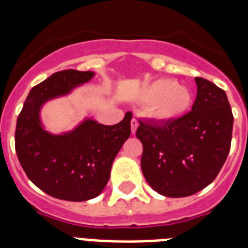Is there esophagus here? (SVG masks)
Listing matches in <instances>:
<instances>
[{
  "instance_id": "esophagus-1",
  "label": "esophagus",
  "mask_w": 248,
  "mask_h": 248,
  "mask_svg": "<svg viewBox=\"0 0 248 248\" xmlns=\"http://www.w3.org/2000/svg\"><path fill=\"white\" fill-rule=\"evenodd\" d=\"M138 126H139V122H138V120H136V118H132V120H131V131H132V134H135L136 130H138Z\"/></svg>"
}]
</instances>
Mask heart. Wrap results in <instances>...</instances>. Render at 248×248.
<instances>
[{"label": "heart", "mask_w": 248, "mask_h": 248, "mask_svg": "<svg viewBox=\"0 0 248 248\" xmlns=\"http://www.w3.org/2000/svg\"><path fill=\"white\" fill-rule=\"evenodd\" d=\"M140 97L152 104V116L163 122L179 120L192 105V93L188 87L170 78L155 79L147 85L141 90Z\"/></svg>", "instance_id": "1"}]
</instances>
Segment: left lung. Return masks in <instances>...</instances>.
I'll return each instance as SVG.
<instances>
[{
	"label": "left lung",
	"mask_w": 248,
	"mask_h": 248,
	"mask_svg": "<svg viewBox=\"0 0 248 248\" xmlns=\"http://www.w3.org/2000/svg\"><path fill=\"white\" fill-rule=\"evenodd\" d=\"M192 110L172 122L139 121L141 170L165 197L192 196L211 184L231 151L233 113L224 90L197 77Z\"/></svg>",
	"instance_id": "left-lung-1"
}]
</instances>
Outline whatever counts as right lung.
Segmentation results:
<instances>
[{
  "instance_id": "1",
  "label": "right lung",
  "mask_w": 248,
  "mask_h": 248,
  "mask_svg": "<svg viewBox=\"0 0 248 248\" xmlns=\"http://www.w3.org/2000/svg\"><path fill=\"white\" fill-rule=\"evenodd\" d=\"M93 76L90 71L56 72L31 90L17 117L15 149L19 162L33 184L58 200L82 202L99 196L117 153L131 134V112L113 126L86 118L63 134L45 130L42 105L65 96Z\"/></svg>"
}]
</instances>
